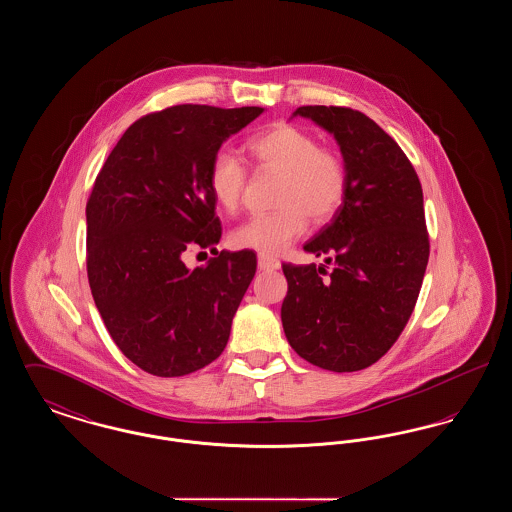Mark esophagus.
<instances>
[{"instance_id": "esophagus-1", "label": "esophagus", "mask_w": 512, "mask_h": 512, "mask_svg": "<svg viewBox=\"0 0 512 512\" xmlns=\"http://www.w3.org/2000/svg\"><path fill=\"white\" fill-rule=\"evenodd\" d=\"M257 265L261 270H276V268H280V261L272 255H267V253H259L257 255Z\"/></svg>"}]
</instances>
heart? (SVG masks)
Instances as JSON below:
<instances>
[{
    "instance_id": "obj_1",
    "label": "heart",
    "mask_w": 512,
    "mask_h": 512,
    "mask_svg": "<svg viewBox=\"0 0 512 512\" xmlns=\"http://www.w3.org/2000/svg\"><path fill=\"white\" fill-rule=\"evenodd\" d=\"M247 151L261 169L282 172L272 213L251 215L238 224L230 242L238 249L280 253L313 222H326L340 211L349 172L334 149L320 147L317 138L292 124H276L247 140ZM247 171L228 149L215 153L209 167V190L224 211H236L244 194Z\"/></svg>"
}]
</instances>
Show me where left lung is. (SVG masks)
<instances>
[{"instance_id":"left-lung-1","label":"left lung","mask_w":512,"mask_h":512,"mask_svg":"<svg viewBox=\"0 0 512 512\" xmlns=\"http://www.w3.org/2000/svg\"><path fill=\"white\" fill-rule=\"evenodd\" d=\"M297 115L336 138L349 188L332 222L303 245L332 268L282 265V326L311 365L355 372L384 357L413 315L430 255L422 186L403 149L363 113L305 105Z\"/></svg>"}]
</instances>
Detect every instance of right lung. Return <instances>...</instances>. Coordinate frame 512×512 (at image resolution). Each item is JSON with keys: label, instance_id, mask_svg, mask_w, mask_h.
Returning <instances> with one entry per match:
<instances>
[{"label": "right lung", "instance_id": "obj_1", "mask_svg": "<svg viewBox=\"0 0 512 512\" xmlns=\"http://www.w3.org/2000/svg\"><path fill=\"white\" fill-rule=\"evenodd\" d=\"M263 107L174 105L128 126L86 205L88 280L117 347L153 376H184L224 351L255 270L253 251H217L205 268L181 253L219 244L209 167Z\"/></svg>", "mask_w": 512, "mask_h": 512}]
</instances>
